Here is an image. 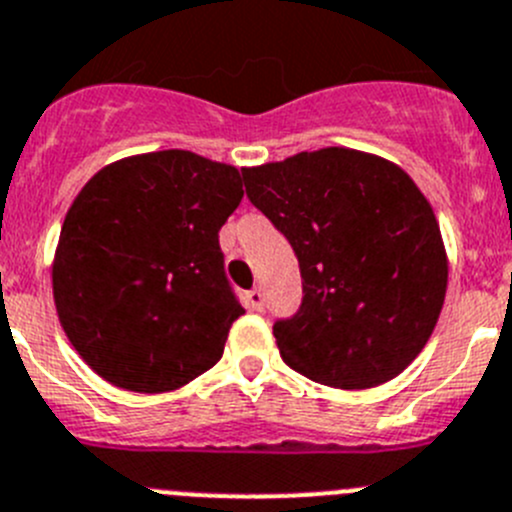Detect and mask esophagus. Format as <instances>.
<instances>
[{
    "label": "esophagus",
    "mask_w": 512,
    "mask_h": 512,
    "mask_svg": "<svg viewBox=\"0 0 512 512\" xmlns=\"http://www.w3.org/2000/svg\"><path fill=\"white\" fill-rule=\"evenodd\" d=\"M245 297H247V307H250V310H262V305H265V295H262L260 287L250 290Z\"/></svg>",
    "instance_id": "1"
}]
</instances>
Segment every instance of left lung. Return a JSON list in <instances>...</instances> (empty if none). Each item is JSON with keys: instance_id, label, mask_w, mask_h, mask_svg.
Instances as JSON below:
<instances>
[{"instance_id": "8db88e82", "label": "left lung", "mask_w": 512, "mask_h": 512, "mask_svg": "<svg viewBox=\"0 0 512 512\" xmlns=\"http://www.w3.org/2000/svg\"><path fill=\"white\" fill-rule=\"evenodd\" d=\"M242 180L300 262V310L272 327L282 360L340 390L398 377L433 335L448 287L438 220L408 172L325 147L245 167Z\"/></svg>"}]
</instances>
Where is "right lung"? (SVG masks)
<instances>
[{"instance_id":"add662e5","label":"right lung","mask_w":512,"mask_h":512,"mask_svg":"<svg viewBox=\"0 0 512 512\" xmlns=\"http://www.w3.org/2000/svg\"><path fill=\"white\" fill-rule=\"evenodd\" d=\"M240 200L235 167L187 150L124 157L74 197L54 252V305L99 377L170 393L220 360L245 315L220 250Z\"/></svg>"}]
</instances>
